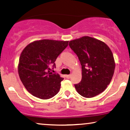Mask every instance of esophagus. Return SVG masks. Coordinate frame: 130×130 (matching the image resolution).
I'll return each instance as SVG.
<instances>
[{
    "label": "esophagus",
    "mask_w": 130,
    "mask_h": 130,
    "mask_svg": "<svg viewBox=\"0 0 130 130\" xmlns=\"http://www.w3.org/2000/svg\"><path fill=\"white\" fill-rule=\"evenodd\" d=\"M70 77H71V75H66V77H67V79H69Z\"/></svg>",
    "instance_id": "obj_1"
}]
</instances>
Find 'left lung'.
<instances>
[{"label":"left lung","instance_id":"8db88e82","mask_svg":"<svg viewBox=\"0 0 130 130\" xmlns=\"http://www.w3.org/2000/svg\"><path fill=\"white\" fill-rule=\"evenodd\" d=\"M69 46L77 55L82 65V78L75 84L78 93L92 98L104 91L114 73L113 55L105 43L89 36L70 41Z\"/></svg>","mask_w":130,"mask_h":130}]
</instances>
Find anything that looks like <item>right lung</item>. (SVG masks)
I'll return each instance as SVG.
<instances>
[{"label":"right lung","mask_w":130,"mask_h":130,"mask_svg":"<svg viewBox=\"0 0 130 130\" xmlns=\"http://www.w3.org/2000/svg\"><path fill=\"white\" fill-rule=\"evenodd\" d=\"M68 41L44 39L35 41L25 48L20 55L18 70L21 80L28 91L43 100L59 92L63 78L51 72L58 56L68 45Z\"/></svg>","instance_id":"add662e5"}]
</instances>
